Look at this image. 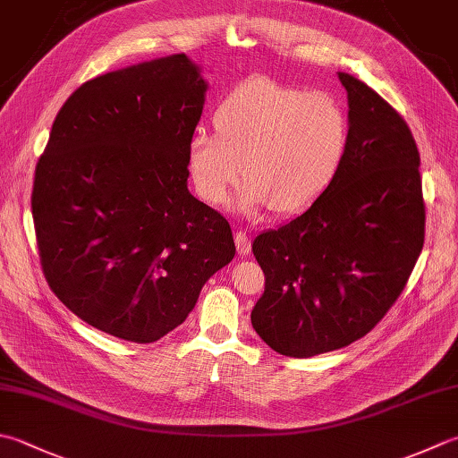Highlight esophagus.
Here are the masks:
<instances>
[{"label": "esophagus", "instance_id": "obj_1", "mask_svg": "<svg viewBox=\"0 0 458 458\" xmlns=\"http://www.w3.org/2000/svg\"><path fill=\"white\" fill-rule=\"evenodd\" d=\"M234 242H236V250L240 256H248L250 254V240L244 230L234 232Z\"/></svg>", "mask_w": 458, "mask_h": 458}]
</instances>
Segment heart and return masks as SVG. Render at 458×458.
I'll return each mask as SVG.
<instances>
[{"label":"heart","mask_w":458,"mask_h":458,"mask_svg":"<svg viewBox=\"0 0 458 458\" xmlns=\"http://www.w3.org/2000/svg\"><path fill=\"white\" fill-rule=\"evenodd\" d=\"M216 134L194 132L186 165L200 199L218 206L240 174L236 206L295 214L310 208L344 165L349 114L342 98L303 91L267 77H250L222 98L212 116Z\"/></svg>","instance_id":"obj_1"}]
</instances>
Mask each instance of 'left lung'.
<instances>
[{"mask_svg":"<svg viewBox=\"0 0 458 458\" xmlns=\"http://www.w3.org/2000/svg\"><path fill=\"white\" fill-rule=\"evenodd\" d=\"M349 147L308 210L252 244L266 276L252 327L274 352L313 357L353 344L405 288L425 242L419 150L393 106L349 73Z\"/></svg>","mask_w":458,"mask_h":458,"instance_id":"left-lung-1","label":"left lung"}]
</instances>
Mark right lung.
<instances>
[{
	"label": "right lung",
	"mask_w": 458,
	"mask_h": 458,
	"mask_svg": "<svg viewBox=\"0 0 458 458\" xmlns=\"http://www.w3.org/2000/svg\"><path fill=\"white\" fill-rule=\"evenodd\" d=\"M206 91L186 53L98 75L61 106L35 168L45 280L77 318L124 342L181 326L236 254L226 218L188 191Z\"/></svg>",
	"instance_id": "1"
}]
</instances>
